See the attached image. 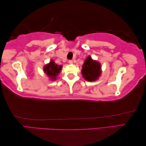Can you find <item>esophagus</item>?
<instances>
[{"mask_svg":"<svg viewBox=\"0 0 146 146\" xmlns=\"http://www.w3.org/2000/svg\"><path fill=\"white\" fill-rule=\"evenodd\" d=\"M68 63L69 64H72L73 63V61L72 60H69L68 61Z\"/></svg>","mask_w":146,"mask_h":146,"instance_id":"1","label":"esophagus"}]
</instances>
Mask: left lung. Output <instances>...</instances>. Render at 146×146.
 Returning <instances> with one entry per match:
<instances>
[{
    "label": "left lung",
    "instance_id": "left-lung-1",
    "mask_svg": "<svg viewBox=\"0 0 146 146\" xmlns=\"http://www.w3.org/2000/svg\"><path fill=\"white\" fill-rule=\"evenodd\" d=\"M101 64L93 60L90 56H88L83 64L82 74L88 82H93L98 80L101 75Z\"/></svg>",
    "mask_w": 146,
    "mask_h": 146
}]
</instances>
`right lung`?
Wrapping results in <instances>:
<instances>
[{"label":"right lung","instance_id":"1","mask_svg":"<svg viewBox=\"0 0 146 146\" xmlns=\"http://www.w3.org/2000/svg\"><path fill=\"white\" fill-rule=\"evenodd\" d=\"M61 68V65H57L53 60H51L48 64H46L44 66L43 70L44 73L48 76V77L53 81L56 80V77L60 73Z\"/></svg>","mask_w":146,"mask_h":146}]
</instances>
